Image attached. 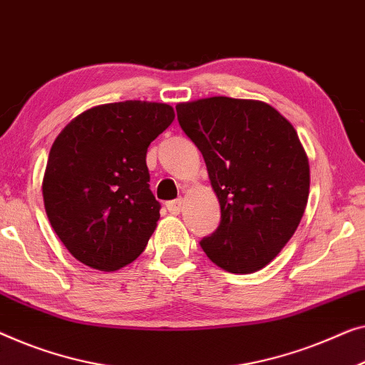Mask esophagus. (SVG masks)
Masks as SVG:
<instances>
[{
    "label": "esophagus",
    "instance_id": "obj_1",
    "mask_svg": "<svg viewBox=\"0 0 365 365\" xmlns=\"http://www.w3.org/2000/svg\"><path fill=\"white\" fill-rule=\"evenodd\" d=\"M182 199L179 197V199H174V200H170V202L166 204V207H168V210H170L171 214H174V215H178L179 212H181L182 210Z\"/></svg>",
    "mask_w": 365,
    "mask_h": 365
}]
</instances>
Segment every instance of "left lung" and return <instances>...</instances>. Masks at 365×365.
Wrapping results in <instances>:
<instances>
[{
	"label": "left lung",
	"mask_w": 365,
	"mask_h": 365,
	"mask_svg": "<svg viewBox=\"0 0 365 365\" xmlns=\"http://www.w3.org/2000/svg\"><path fill=\"white\" fill-rule=\"evenodd\" d=\"M176 112L220 204L217 230L200 247L227 272H258L292 239L308 202L309 163L297 130L258 100L210 97Z\"/></svg>",
	"instance_id": "1"
}]
</instances>
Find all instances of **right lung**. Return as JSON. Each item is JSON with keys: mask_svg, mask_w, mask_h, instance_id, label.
<instances>
[{"mask_svg": "<svg viewBox=\"0 0 365 365\" xmlns=\"http://www.w3.org/2000/svg\"><path fill=\"white\" fill-rule=\"evenodd\" d=\"M173 120L170 105L126 100L87 110L56 138L42 179L44 207L83 265L115 272L145 250L161 209L148 184L146 151Z\"/></svg>", "mask_w": 365, "mask_h": 365, "instance_id": "add662e5", "label": "right lung"}]
</instances>
